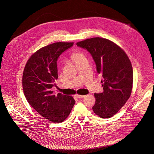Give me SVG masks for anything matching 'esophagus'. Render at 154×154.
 Here are the masks:
<instances>
[{
    "label": "esophagus",
    "instance_id": "esophagus-1",
    "mask_svg": "<svg viewBox=\"0 0 154 154\" xmlns=\"http://www.w3.org/2000/svg\"><path fill=\"white\" fill-rule=\"evenodd\" d=\"M75 96L77 98H83V97H85V95H80V94H76Z\"/></svg>",
    "mask_w": 154,
    "mask_h": 154
}]
</instances>
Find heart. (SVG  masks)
<instances>
[{"label": "heart", "mask_w": 154, "mask_h": 154, "mask_svg": "<svg viewBox=\"0 0 154 154\" xmlns=\"http://www.w3.org/2000/svg\"><path fill=\"white\" fill-rule=\"evenodd\" d=\"M72 59L73 60L75 61V62H77L84 58H85V55L83 54H82V53H80V52H76L75 54H73L72 55Z\"/></svg>", "instance_id": "obj_1"}]
</instances>
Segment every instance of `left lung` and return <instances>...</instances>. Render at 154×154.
I'll return each mask as SVG.
<instances>
[{"mask_svg":"<svg viewBox=\"0 0 154 154\" xmlns=\"http://www.w3.org/2000/svg\"><path fill=\"white\" fill-rule=\"evenodd\" d=\"M76 44L90 53L97 72L103 78V92L94 93L96 103L93 110L102 118H110L120 110L131 94V63L125 51L107 39L92 38Z\"/></svg>","mask_w":154,"mask_h":154,"instance_id":"left-lung-1","label":"left lung"}]
</instances>
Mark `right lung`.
Masks as SVG:
<instances>
[{"label":"right lung","instance_id":"add662e5","mask_svg":"<svg viewBox=\"0 0 154 154\" xmlns=\"http://www.w3.org/2000/svg\"><path fill=\"white\" fill-rule=\"evenodd\" d=\"M73 42H55L38 50L29 58L23 72L22 86L29 104L42 117L60 123L69 116L75 100L71 96L51 91L58 79L57 61Z\"/></svg>","mask_w":154,"mask_h":154}]
</instances>
